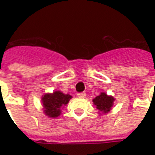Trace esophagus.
Wrapping results in <instances>:
<instances>
[{
  "instance_id": "1",
  "label": "esophagus",
  "mask_w": 155,
  "mask_h": 155,
  "mask_svg": "<svg viewBox=\"0 0 155 155\" xmlns=\"http://www.w3.org/2000/svg\"><path fill=\"white\" fill-rule=\"evenodd\" d=\"M77 96L79 98H82V99H83V98H85L86 97V94H85V93H79V94H77Z\"/></svg>"
}]
</instances>
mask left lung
<instances>
[{
  "label": "left lung",
  "mask_w": 155,
  "mask_h": 155,
  "mask_svg": "<svg viewBox=\"0 0 155 155\" xmlns=\"http://www.w3.org/2000/svg\"><path fill=\"white\" fill-rule=\"evenodd\" d=\"M114 98L110 95H108L104 92L101 93L100 95H98L93 100V103L96 106V109L100 112L102 113H108L110 112L111 108L114 104Z\"/></svg>",
  "instance_id": "8db88e82"
}]
</instances>
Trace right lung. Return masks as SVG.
<instances>
[{
    "mask_svg": "<svg viewBox=\"0 0 155 155\" xmlns=\"http://www.w3.org/2000/svg\"><path fill=\"white\" fill-rule=\"evenodd\" d=\"M72 96L64 94L61 91L44 94L41 98L44 113L50 118H56L61 114V109L69 103Z\"/></svg>",
    "mask_w": 155,
    "mask_h": 155,
    "instance_id": "1",
    "label": "right lung"
}]
</instances>
